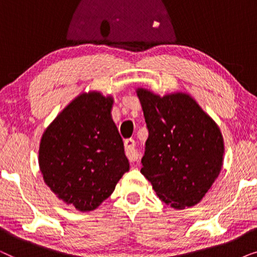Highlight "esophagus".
Masks as SVG:
<instances>
[{
  "label": "esophagus",
  "mask_w": 257,
  "mask_h": 257,
  "mask_svg": "<svg viewBox=\"0 0 257 257\" xmlns=\"http://www.w3.org/2000/svg\"><path fill=\"white\" fill-rule=\"evenodd\" d=\"M125 153L127 156L130 161H137L139 159V152L137 150L136 142L133 139H127L125 140Z\"/></svg>",
  "instance_id": "obj_1"
}]
</instances>
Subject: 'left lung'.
I'll list each match as a JSON object with an SVG mask.
<instances>
[{
    "label": "left lung",
    "instance_id": "obj_1",
    "mask_svg": "<svg viewBox=\"0 0 257 257\" xmlns=\"http://www.w3.org/2000/svg\"><path fill=\"white\" fill-rule=\"evenodd\" d=\"M137 96L149 128L140 172L172 208L198 205L222 168L219 126L188 93L161 97L138 87Z\"/></svg>",
    "mask_w": 257,
    "mask_h": 257
}]
</instances>
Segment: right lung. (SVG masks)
<instances>
[{
    "mask_svg": "<svg viewBox=\"0 0 257 257\" xmlns=\"http://www.w3.org/2000/svg\"><path fill=\"white\" fill-rule=\"evenodd\" d=\"M113 97L99 91L77 96L45 128L38 150L44 182L66 205L90 212L113 193L130 170L112 120Z\"/></svg>",
    "mask_w": 257,
    "mask_h": 257,
    "instance_id": "1",
    "label": "right lung"
}]
</instances>
